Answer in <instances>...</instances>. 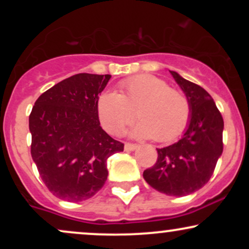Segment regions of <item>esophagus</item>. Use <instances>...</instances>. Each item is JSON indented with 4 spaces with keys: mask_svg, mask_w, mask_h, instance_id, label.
<instances>
[{
    "mask_svg": "<svg viewBox=\"0 0 249 249\" xmlns=\"http://www.w3.org/2000/svg\"><path fill=\"white\" fill-rule=\"evenodd\" d=\"M138 147V145L133 144V142H125V150L126 151H134Z\"/></svg>",
    "mask_w": 249,
    "mask_h": 249,
    "instance_id": "34e87169",
    "label": "esophagus"
}]
</instances>
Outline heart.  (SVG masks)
I'll return each mask as SVG.
<instances>
[{"mask_svg": "<svg viewBox=\"0 0 249 249\" xmlns=\"http://www.w3.org/2000/svg\"><path fill=\"white\" fill-rule=\"evenodd\" d=\"M121 93L105 91L97 101L101 124L111 133H119L134 115L139 123L133 134L157 142L173 141L185 130L191 117V104L184 92L170 88L153 75H138L119 85Z\"/></svg>", "mask_w": 249, "mask_h": 249, "instance_id": "1", "label": "heart"}]
</instances>
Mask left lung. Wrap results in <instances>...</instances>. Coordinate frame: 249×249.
<instances>
[{
	"label": "left lung",
	"instance_id": "left-lung-1",
	"mask_svg": "<svg viewBox=\"0 0 249 249\" xmlns=\"http://www.w3.org/2000/svg\"><path fill=\"white\" fill-rule=\"evenodd\" d=\"M191 104L186 132L179 142L157 148L158 158L142 173L154 190L184 196L207 184L224 150V119L210 93L200 85L171 71Z\"/></svg>",
	"mask_w": 249,
	"mask_h": 249
}]
</instances>
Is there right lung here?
<instances>
[{
  "label": "right lung",
  "mask_w": 249,
  "mask_h": 249,
  "mask_svg": "<svg viewBox=\"0 0 249 249\" xmlns=\"http://www.w3.org/2000/svg\"><path fill=\"white\" fill-rule=\"evenodd\" d=\"M110 78L77 73L43 92L31 110V157L48 190L65 201L95 196L107 179L108 157L124 150L103 130L97 113Z\"/></svg>",
  "instance_id": "1"
}]
</instances>
